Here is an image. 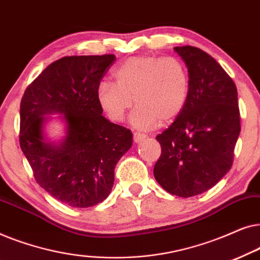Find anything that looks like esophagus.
<instances>
[{
  "mask_svg": "<svg viewBox=\"0 0 260 260\" xmlns=\"http://www.w3.org/2000/svg\"><path fill=\"white\" fill-rule=\"evenodd\" d=\"M145 138H147V135H145V134L134 133V141H135V143H141V142H143Z\"/></svg>",
  "mask_w": 260,
  "mask_h": 260,
  "instance_id": "34e87169",
  "label": "esophagus"
}]
</instances>
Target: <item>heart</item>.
Listing matches in <instances>:
<instances>
[{
    "label": "heart",
    "mask_w": 260,
    "mask_h": 260,
    "mask_svg": "<svg viewBox=\"0 0 260 260\" xmlns=\"http://www.w3.org/2000/svg\"><path fill=\"white\" fill-rule=\"evenodd\" d=\"M113 78L116 83L104 80L98 85L99 104L110 119L120 122L135 101L138 106L131 122L140 129L175 119L189 98V73L173 56H133L117 66Z\"/></svg>",
    "instance_id": "heart-1"
}]
</instances>
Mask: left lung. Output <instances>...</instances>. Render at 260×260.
I'll list each match as a JSON object with an SVG mask.
<instances>
[{
	"label": "left lung",
	"instance_id": "1",
	"mask_svg": "<svg viewBox=\"0 0 260 260\" xmlns=\"http://www.w3.org/2000/svg\"><path fill=\"white\" fill-rule=\"evenodd\" d=\"M174 49L188 67L190 92L183 111L156 136L162 152L154 176L168 193L189 198L229 173L240 112L236 84L214 58L193 46Z\"/></svg>",
	"mask_w": 260,
	"mask_h": 260
}]
</instances>
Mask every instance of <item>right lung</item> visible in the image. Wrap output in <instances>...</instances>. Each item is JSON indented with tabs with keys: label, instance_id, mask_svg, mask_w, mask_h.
Segmentation results:
<instances>
[{
	"label": "right lung",
	"instance_id": "right-lung-1",
	"mask_svg": "<svg viewBox=\"0 0 260 260\" xmlns=\"http://www.w3.org/2000/svg\"><path fill=\"white\" fill-rule=\"evenodd\" d=\"M113 54L72 55L52 62L28 85L20 105V147L37 182L59 201L86 208L111 193L115 167L133 145V134L102 116L97 88ZM62 113L61 145L43 140V116Z\"/></svg>",
	"mask_w": 260,
	"mask_h": 260
}]
</instances>
